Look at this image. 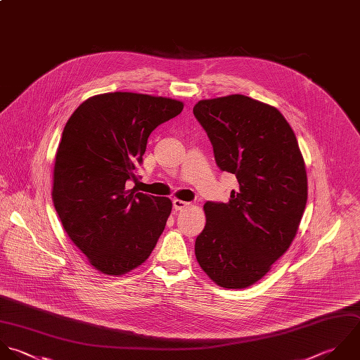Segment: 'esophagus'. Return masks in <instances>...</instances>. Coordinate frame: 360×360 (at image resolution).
<instances>
[{
  "instance_id": "esophagus-1",
  "label": "esophagus",
  "mask_w": 360,
  "mask_h": 360,
  "mask_svg": "<svg viewBox=\"0 0 360 360\" xmlns=\"http://www.w3.org/2000/svg\"><path fill=\"white\" fill-rule=\"evenodd\" d=\"M191 203L189 202H184L181 199H174V209L175 210H182L185 207H188Z\"/></svg>"
}]
</instances>
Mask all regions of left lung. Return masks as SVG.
<instances>
[{"label": "left lung", "mask_w": 360, "mask_h": 360, "mask_svg": "<svg viewBox=\"0 0 360 360\" xmlns=\"http://www.w3.org/2000/svg\"><path fill=\"white\" fill-rule=\"evenodd\" d=\"M193 115L221 171L240 189L227 203H205L195 243L200 268L219 286L245 289L289 250L307 203V172L296 134L275 108L245 95L202 99Z\"/></svg>", "instance_id": "left-lung-1"}]
</instances>
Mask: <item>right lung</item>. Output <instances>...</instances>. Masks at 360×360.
<instances>
[{
	"label": "right lung",
	"mask_w": 360,
	"mask_h": 360,
	"mask_svg": "<svg viewBox=\"0 0 360 360\" xmlns=\"http://www.w3.org/2000/svg\"><path fill=\"white\" fill-rule=\"evenodd\" d=\"M182 109L171 98L108 92L84 101L64 126L51 199L70 240L105 275L140 266L165 229L171 199L126 182L136 179L151 131Z\"/></svg>",
	"instance_id": "obj_1"
}]
</instances>
